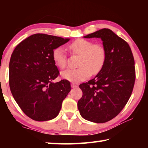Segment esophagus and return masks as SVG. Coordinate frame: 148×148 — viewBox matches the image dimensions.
Segmentation results:
<instances>
[{
  "label": "esophagus",
  "instance_id": "34e87169",
  "mask_svg": "<svg viewBox=\"0 0 148 148\" xmlns=\"http://www.w3.org/2000/svg\"><path fill=\"white\" fill-rule=\"evenodd\" d=\"M71 87H72V88H76V87H77V86L76 84H71Z\"/></svg>",
  "mask_w": 148,
  "mask_h": 148
}]
</instances>
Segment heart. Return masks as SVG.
I'll return each instance as SVG.
<instances>
[{
    "instance_id": "obj_1",
    "label": "heart",
    "mask_w": 148,
    "mask_h": 148,
    "mask_svg": "<svg viewBox=\"0 0 148 148\" xmlns=\"http://www.w3.org/2000/svg\"><path fill=\"white\" fill-rule=\"evenodd\" d=\"M72 55L79 56L77 62L79 67L61 72L62 78L72 82L84 81L91 76L99 74L103 68L106 59V52L101 44H93L89 40L78 38L69 44ZM55 64L59 69H64L67 64V56L62 47H57L52 51Z\"/></svg>"
}]
</instances>
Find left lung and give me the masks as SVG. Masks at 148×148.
<instances>
[{
	"mask_svg": "<svg viewBox=\"0 0 148 148\" xmlns=\"http://www.w3.org/2000/svg\"><path fill=\"white\" fill-rule=\"evenodd\" d=\"M84 38H101L106 59L95 78L79 86L83 95L77 108L85 119L101 123L117 116L128 102L136 78L134 59L128 43L109 29Z\"/></svg>",
	"mask_w": 148,
	"mask_h": 148,
	"instance_id": "8db88e82",
	"label": "left lung"
}]
</instances>
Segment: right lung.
<instances>
[{
  "mask_svg": "<svg viewBox=\"0 0 148 148\" xmlns=\"http://www.w3.org/2000/svg\"><path fill=\"white\" fill-rule=\"evenodd\" d=\"M69 38L34 34L20 42L9 64V85L15 101L25 115L38 121L57 116L71 89L68 80L54 83L59 74L52 51Z\"/></svg>",
  "mask_w": 148,
  "mask_h": 148,
  "instance_id": "add662e5",
  "label": "right lung"
}]
</instances>
